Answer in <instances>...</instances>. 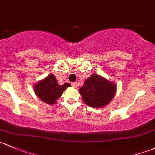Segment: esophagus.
I'll use <instances>...</instances> for the list:
<instances>
[{"label":"esophagus","instance_id":"1","mask_svg":"<svg viewBox=\"0 0 155 155\" xmlns=\"http://www.w3.org/2000/svg\"><path fill=\"white\" fill-rule=\"evenodd\" d=\"M71 85H72L73 87H77V84H76V82L71 83Z\"/></svg>","mask_w":155,"mask_h":155}]
</instances>
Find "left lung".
<instances>
[{
	"label": "left lung",
	"instance_id": "left-lung-1",
	"mask_svg": "<svg viewBox=\"0 0 155 155\" xmlns=\"http://www.w3.org/2000/svg\"><path fill=\"white\" fill-rule=\"evenodd\" d=\"M83 102L88 106L100 108L110 103L116 94L117 85L105 78L93 73L79 89Z\"/></svg>",
	"mask_w": 155,
	"mask_h": 155
}]
</instances>
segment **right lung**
Instances as JSON below:
<instances>
[{
	"label": "right lung",
	"mask_w": 155,
	"mask_h": 155,
	"mask_svg": "<svg viewBox=\"0 0 155 155\" xmlns=\"http://www.w3.org/2000/svg\"><path fill=\"white\" fill-rule=\"evenodd\" d=\"M69 87H71L69 83H65L63 85L58 84L56 76L50 74L34 84L33 88L35 95L41 100L48 105H54L57 99L61 97L63 92Z\"/></svg>",
	"instance_id": "right-lung-1"
}]
</instances>
